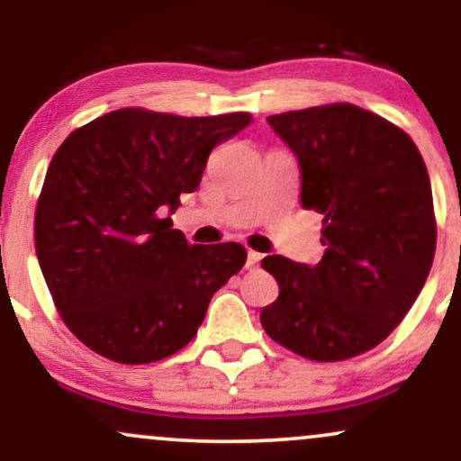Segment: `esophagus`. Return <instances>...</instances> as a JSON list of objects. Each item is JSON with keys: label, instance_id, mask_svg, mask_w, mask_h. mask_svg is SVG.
<instances>
[{"label": "esophagus", "instance_id": "1", "mask_svg": "<svg viewBox=\"0 0 461 461\" xmlns=\"http://www.w3.org/2000/svg\"><path fill=\"white\" fill-rule=\"evenodd\" d=\"M260 260H262L260 253L251 251V249H249V253H247V268H256L258 264H260Z\"/></svg>", "mask_w": 461, "mask_h": 461}]
</instances>
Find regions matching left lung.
Here are the masks:
<instances>
[{"instance_id": "1", "label": "left lung", "mask_w": 461, "mask_h": 461, "mask_svg": "<svg viewBox=\"0 0 461 461\" xmlns=\"http://www.w3.org/2000/svg\"><path fill=\"white\" fill-rule=\"evenodd\" d=\"M299 158L301 203L322 214L316 267L268 256L279 297L262 310L277 345L314 362L366 353L405 319L436 253L425 160L399 125L353 104L268 116Z\"/></svg>"}]
</instances>
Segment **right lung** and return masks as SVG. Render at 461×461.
Segmentation results:
<instances>
[{
    "instance_id": "add662e5",
    "label": "right lung",
    "mask_w": 461,
    "mask_h": 461,
    "mask_svg": "<svg viewBox=\"0 0 461 461\" xmlns=\"http://www.w3.org/2000/svg\"><path fill=\"white\" fill-rule=\"evenodd\" d=\"M251 119L121 108L58 147L36 201L34 245L58 314L91 351L151 364L197 336L247 251L188 245L168 214L197 190L210 151Z\"/></svg>"
}]
</instances>
